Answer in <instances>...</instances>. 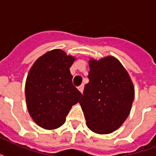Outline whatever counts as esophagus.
I'll return each mask as SVG.
<instances>
[{"label":"esophagus","instance_id":"esophagus-1","mask_svg":"<svg viewBox=\"0 0 156 156\" xmlns=\"http://www.w3.org/2000/svg\"><path fill=\"white\" fill-rule=\"evenodd\" d=\"M78 90H79V91H80L81 93H83V90H84V85H83V84H82V85L78 87Z\"/></svg>","mask_w":156,"mask_h":156}]
</instances>
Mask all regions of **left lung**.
<instances>
[{"label":"left lung","mask_w":156,"mask_h":156,"mask_svg":"<svg viewBox=\"0 0 156 156\" xmlns=\"http://www.w3.org/2000/svg\"><path fill=\"white\" fill-rule=\"evenodd\" d=\"M89 83L79 100L87 126L99 134L120 128L130 112L134 87L128 72L112 56L89 60Z\"/></svg>","instance_id":"1"}]
</instances>
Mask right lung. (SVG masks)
<instances>
[{
    "label": "right lung",
    "instance_id": "obj_1",
    "mask_svg": "<svg viewBox=\"0 0 156 156\" xmlns=\"http://www.w3.org/2000/svg\"><path fill=\"white\" fill-rule=\"evenodd\" d=\"M76 58L53 49L39 57L26 80L27 107L31 118L45 129H56L66 121L82 93L73 85L69 68Z\"/></svg>",
    "mask_w": 156,
    "mask_h": 156
}]
</instances>
